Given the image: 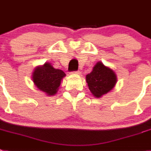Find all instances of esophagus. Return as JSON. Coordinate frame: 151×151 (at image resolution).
<instances>
[{"instance_id": "1", "label": "esophagus", "mask_w": 151, "mask_h": 151, "mask_svg": "<svg viewBox=\"0 0 151 151\" xmlns=\"http://www.w3.org/2000/svg\"><path fill=\"white\" fill-rule=\"evenodd\" d=\"M70 74H73V75H80L81 74V72L79 70H77V71H71L70 72Z\"/></svg>"}]
</instances>
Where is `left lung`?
Returning <instances> with one entry per match:
<instances>
[{
    "label": "left lung",
    "mask_w": 151,
    "mask_h": 151,
    "mask_svg": "<svg viewBox=\"0 0 151 151\" xmlns=\"http://www.w3.org/2000/svg\"><path fill=\"white\" fill-rule=\"evenodd\" d=\"M86 81L93 96L100 98L113 89L117 83V76L111 68L99 61L86 76Z\"/></svg>",
    "instance_id": "1"
}]
</instances>
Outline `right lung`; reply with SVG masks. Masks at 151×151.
I'll list each match as a JSON object with an SVG mask.
<instances>
[{
    "mask_svg": "<svg viewBox=\"0 0 151 151\" xmlns=\"http://www.w3.org/2000/svg\"><path fill=\"white\" fill-rule=\"evenodd\" d=\"M66 74L63 70L55 69L49 62L37 66L32 73V79L39 90L47 96H53L58 90L61 81Z\"/></svg>",
    "mask_w": 151,
    "mask_h": 151,
    "instance_id": "obj_1",
    "label": "right lung"
}]
</instances>
